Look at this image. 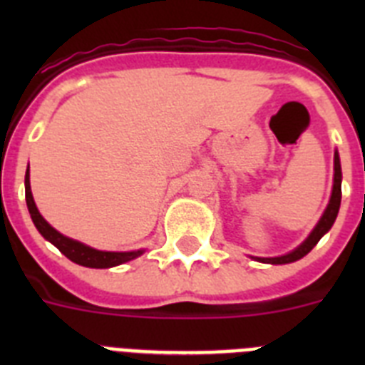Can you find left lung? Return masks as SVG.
<instances>
[{
	"label": "left lung",
	"instance_id": "left-lung-1",
	"mask_svg": "<svg viewBox=\"0 0 365 365\" xmlns=\"http://www.w3.org/2000/svg\"><path fill=\"white\" fill-rule=\"evenodd\" d=\"M340 201H341V166H340V155L338 151H334V177H333V192H331V199H329V205L325 208V212L322 214L320 221L316 222V227L312 228L311 234L307 235V240L303 241L302 245L291 250V252L283 254V256L276 257H254L259 263H270V265H285V263H292V261L302 259L303 256H307L312 248L316 247V243L331 230V227L336 221L338 210H340Z\"/></svg>",
	"mask_w": 365,
	"mask_h": 365
}]
</instances>
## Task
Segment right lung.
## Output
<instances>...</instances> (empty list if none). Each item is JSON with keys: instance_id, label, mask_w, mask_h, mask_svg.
<instances>
[{"instance_id": "obj_1", "label": "right lung", "mask_w": 365, "mask_h": 365, "mask_svg": "<svg viewBox=\"0 0 365 365\" xmlns=\"http://www.w3.org/2000/svg\"><path fill=\"white\" fill-rule=\"evenodd\" d=\"M25 201H27L29 214H31L32 222L34 227L38 228L45 240L53 243L54 247L60 250L66 257H69L71 261H74L76 265L89 267V269H111V267L122 265V263H128V261L135 259V257L143 256L144 250H131V252H108V250H96L93 247H87V245L80 243L76 240H71L67 235L60 234L56 228H53L49 222L45 221L43 215L38 210L34 197H32L31 192V175H29V168L25 172Z\"/></svg>"}]
</instances>
